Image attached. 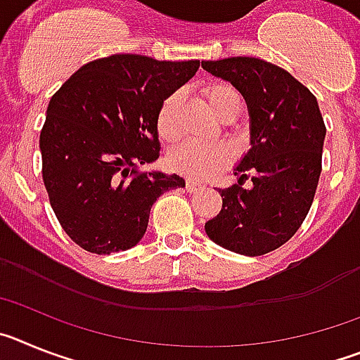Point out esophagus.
<instances>
[{"label":"esophagus","instance_id":"34e87169","mask_svg":"<svg viewBox=\"0 0 360 360\" xmlns=\"http://www.w3.org/2000/svg\"><path fill=\"white\" fill-rule=\"evenodd\" d=\"M202 184L200 182H196V180H187L186 182V189L189 191V193H195V191H200L202 189Z\"/></svg>","mask_w":360,"mask_h":360}]
</instances>
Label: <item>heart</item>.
Here are the masks:
<instances>
[{"instance_id":"obj_1","label":"heart","mask_w":360,"mask_h":360,"mask_svg":"<svg viewBox=\"0 0 360 360\" xmlns=\"http://www.w3.org/2000/svg\"><path fill=\"white\" fill-rule=\"evenodd\" d=\"M209 108L219 119H234L243 106L240 91L227 82H212L203 88ZM180 91H173L162 101L157 113V131L164 141H174L178 136V106ZM232 148L225 141H184L171 149L167 164L174 173L189 178L212 176L231 162Z\"/></svg>"}]
</instances>
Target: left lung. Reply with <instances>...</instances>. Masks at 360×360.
Segmentation results:
<instances>
[{
	"mask_svg": "<svg viewBox=\"0 0 360 360\" xmlns=\"http://www.w3.org/2000/svg\"><path fill=\"white\" fill-rule=\"evenodd\" d=\"M202 66L243 95L250 117V149L234 169L238 184L219 189L224 205L205 232L232 252L263 256L294 236L314 202L326 135L319 104L287 70L257 57ZM247 177L250 188L240 186Z\"/></svg>",
	"mask_w": 360,
	"mask_h": 360,
	"instance_id": "1",
	"label": "left lung"
}]
</instances>
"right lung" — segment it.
<instances>
[{
    "instance_id": "obj_1",
    "label": "right lung",
    "mask_w": 360,
    "mask_h": 360,
    "mask_svg": "<svg viewBox=\"0 0 360 360\" xmlns=\"http://www.w3.org/2000/svg\"><path fill=\"white\" fill-rule=\"evenodd\" d=\"M200 61L115 53L81 66L50 98L41 129L43 182L65 232L94 254L135 247L178 174L146 171L160 155L157 113Z\"/></svg>"
}]
</instances>
